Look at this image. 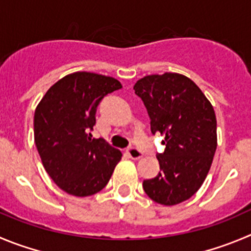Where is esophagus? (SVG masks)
<instances>
[{
  "label": "esophagus",
  "mask_w": 251,
  "mask_h": 251,
  "mask_svg": "<svg viewBox=\"0 0 251 251\" xmlns=\"http://www.w3.org/2000/svg\"><path fill=\"white\" fill-rule=\"evenodd\" d=\"M126 153L128 154V157L132 158V160H140L142 157V152L140 150H137L136 147H128L126 150Z\"/></svg>",
  "instance_id": "esophagus-1"
}]
</instances>
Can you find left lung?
<instances>
[{
	"label": "left lung",
	"mask_w": 251,
	"mask_h": 251,
	"mask_svg": "<svg viewBox=\"0 0 251 251\" xmlns=\"http://www.w3.org/2000/svg\"><path fill=\"white\" fill-rule=\"evenodd\" d=\"M133 90L146 106L152 133L165 135L157 156L160 172L142 186L163 205L189 200L204 182L217 150V119L209 100L194 81L177 73L144 76Z\"/></svg>",
	"instance_id": "obj_1"
}]
</instances>
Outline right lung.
Masks as SVG:
<instances>
[{"label": "right lung", "instance_id": "add662e5", "mask_svg": "<svg viewBox=\"0 0 251 251\" xmlns=\"http://www.w3.org/2000/svg\"><path fill=\"white\" fill-rule=\"evenodd\" d=\"M121 88L111 76L76 72L51 85L36 107L34 142L42 163L68 194L100 192L121 160L120 150L90 133L102 98Z\"/></svg>", "mask_w": 251, "mask_h": 251}]
</instances>
